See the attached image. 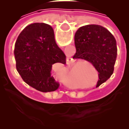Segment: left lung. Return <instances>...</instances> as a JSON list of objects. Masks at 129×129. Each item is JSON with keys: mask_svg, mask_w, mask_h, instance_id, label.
I'll return each instance as SVG.
<instances>
[{"mask_svg": "<svg viewBox=\"0 0 129 129\" xmlns=\"http://www.w3.org/2000/svg\"><path fill=\"white\" fill-rule=\"evenodd\" d=\"M76 59L90 62L98 71L96 87L111 77L114 71L117 49L116 40L105 27L98 25L81 27L75 35Z\"/></svg>", "mask_w": 129, "mask_h": 129, "instance_id": "8db88e82", "label": "left lung"}]
</instances>
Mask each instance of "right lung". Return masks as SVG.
Returning <instances> with one entry per match:
<instances>
[{"label":"right lung","mask_w":129,"mask_h":129,"mask_svg":"<svg viewBox=\"0 0 129 129\" xmlns=\"http://www.w3.org/2000/svg\"><path fill=\"white\" fill-rule=\"evenodd\" d=\"M14 56L16 70L26 84L43 92L58 89L52 67L56 63L65 64L66 57L56 45L50 25L35 23L25 27L16 41Z\"/></svg>","instance_id":"add662e5"}]
</instances>
